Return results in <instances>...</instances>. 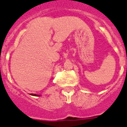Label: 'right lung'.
Returning a JSON list of instances; mask_svg holds the SVG:
<instances>
[{
	"label": "right lung",
	"mask_w": 127,
	"mask_h": 127,
	"mask_svg": "<svg viewBox=\"0 0 127 127\" xmlns=\"http://www.w3.org/2000/svg\"><path fill=\"white\" fill-rule=\"evenodd\" d=\"M31 95H32V96H39V95H36V94H31Z\"/></svg>",
	"instance_id": "add662e5"
}]
</instances>
